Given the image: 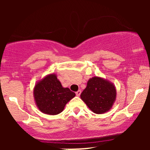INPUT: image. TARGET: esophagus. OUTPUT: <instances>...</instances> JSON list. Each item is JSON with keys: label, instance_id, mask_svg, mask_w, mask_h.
I'll return each mask as SVG.
<instances>
[{"label": "esophagus", "instance_id": "esophagus-1", "mask_svg": "<svg viewBox=\"0 0 150 150\" xmlns=\"http://www.w3.org/2000/svg\"><path fill=\"white\" fill-rule=\"evenodd\" d=\"M80 94H81V90H78L77 92H76V95L77 97H79V96L80 95Z\"/></svg>", "mask_w": 150, "mask_h": 150}]
</instances>
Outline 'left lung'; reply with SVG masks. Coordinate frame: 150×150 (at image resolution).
<instances>
[{
	"mask_svg": "<svg viewBox=\"0 0 150 150\" xmlns=\"http://www.w3.org/2000/svg\"><path fill=\"white\" fill-rule=\"evenodd\" d=\"M80 98L94 113H104L111 110L116 101V87L106 79L93 77L87 82Z\"/></svg>",
	"mask_w": 150,
	"mask_h": 150,
	"instance_id": "obj_1",
	"label": "left lung"
}]
</instances>
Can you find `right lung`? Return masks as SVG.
Segmentation results:
<instances>
[{"mask_svg": "<svg viewBox=\"0 0 150 150\" xmlns=\"http://www.w3.org/2000/svg\"><path fill=\"white\" fill-rule=\"evenodd\" d=\"M34 98L39 111L48 115H57L75 97V92L63 87L55 73L38 81L34 87Z\"/></svg>", "mask_w": 150, "mask_h": 150, "instance_id": "right-lung-1", "label": "right lung"}]
</instances>
